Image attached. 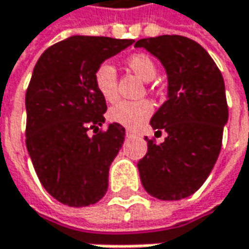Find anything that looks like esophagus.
<instances>
[{
	"mask_svg": "<svg viewBox=\"0 0 249 249\" xmlns=\"http://www.w3.org/2000/svg\"><path fill=\"white\" fill-rule=\"evenodd\" d=\"M125 135H126V137H134V135H138V134H137L135 131H132V129H126V131H125Z\"/></svg>",
	"mask_w": 249,
	"mask_h": 249,
	"instance_id": "1",
	"label": "esophagus"
}]
</instances>
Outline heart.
<instances>
[{
  "mask_svg": "<svg viewBox=\"0 0 249 249\" xmlns=\"http://www.w3.org/2000/svg\"><path fill=\"white\" fill-rule=\"evenodd\" d=\"M126 66L141 79L151 80L157 73V65L154 59L147 53H135L126 59ZM93 86L99 96L107 102H115L118 98V79L115 68L104 62L93 72ZM154 107L148 99L140 101H121L115 104L108 111V118L112 123L126 126V128H140L151 115Z\"/></svg>",
  "mask_w": 249,
  "mask_h": 249,
  "instance_id": "obj_1",
  "label": "heart"
}]
</instances>
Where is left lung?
I'll return each instance as SVG.
<instances>
[{
  "mask_svg": "<svg viewBox=\"0 0 249 249\" xmlns=\"http://www.w3.org/2000/svg\"><path fill=\"white\" fill-rule=\"evenodd\" d=\"M135 47L159 57L169 77V99L150 121L167 137L160 144L147 140V154L137 164L141 183L157 199L180 200L205 183L221 153L228 121L224 77L192 38L166 34L141 38Z\"/></svg>",
  "mask_w": 249,
  "mask_h": 249,
  "instance_id": "obj_1",
  "label": "left lung"
}]
</instances>
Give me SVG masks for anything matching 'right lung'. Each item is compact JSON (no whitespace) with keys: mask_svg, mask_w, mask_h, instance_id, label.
<instances>
[{"mask_svg":"<svg viewBox=\"0 0 249 249\" xmlns=\"http://www.w3.org/2000/svg\"><path fill=\"white\" fill-rule=\"evenodd\" d=\"M132 43L73 36L50 46L34 66L25 92V145L40 183L63 205L89 206L108 190L125 129L117 123L99 128L107 102L93 86V72Z\"/></svg>","mask_w":249,"mask_h":249,"instance_id":"obj_1","label":"right lung"}]
</instances>
